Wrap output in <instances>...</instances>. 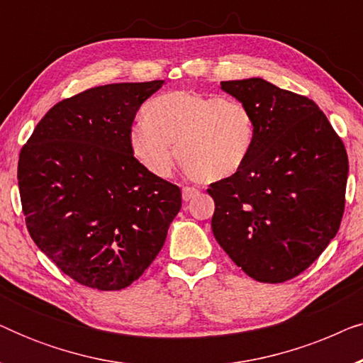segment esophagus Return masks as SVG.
I'll return each instance as SVG.
<instances>
[{"instance_id":"1","label":"esophagus","mask_w":363,"mask_h":363,"mask_svg":"<svg viewBox=\"0 0 363 363\" xmlns=\"http://www.w3.org/2000/svg\"><path fill=\"white\" fill-rule=\"evenodd\" d=\"M198 191L196 188H191V186H183L182 188V198H183V201H190V200H193V198H196L198 196Z\"/></svg>"}]
</instances>
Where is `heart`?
I'll return each mask as SVG.
<instances>
[{
    "instance_id": "heart-1",
    "label": "heart",
    "mask_w": 363,
    "mask_h": 363,
    "mask_svg": "<svg viewBox=\"0 0 363 363\" xmlns=\"http://www.w3.org/2000/svg\"><path fill=\"white\" fill-rule=\"evenodd\" d=\"M143 118L130 128L128 142L138 162L157 177L170 175L173 143L185 170L203 183L236 175L255 147L250 108L218 94H162L143 107Z\"/></svg>"
}]
</instances>
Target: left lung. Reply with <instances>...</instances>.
<instances>
[{"label":"left lung","mask_w":363,"mask_h":363,"mask_svg":"<svg viewBox=\"0 0 363 363\" xmlns=\"http://www.w3.org/2000/svg\"><path fill=\"white\" fill-rule=\"evenodd\" d=\"M250 108L255 147L236 175L211 183V230L226 255L259 282L306 271L339 231L349 158L311 99L261 77L221 82Z\"/></svg>","instance_id":"obj_1"}]
</instances>
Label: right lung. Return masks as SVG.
Masks as SVG:
<instances>
[{"label": "right lung", "mask_w": 363, "mask_h": 363, "mask_svg": "<svg viewBox=\"0 0 363 363\" xmlns=\"http://www.w3.org/2000/svg\"><path fill=\"white\" fill-rule=\"evenodd\" d=\"M163 81L87 89L57 102L21 148L18 185L29 235L64 274L121 291L152 264L182 191L148 172L128 142Z\"/></svg>", "instance_id": "obj_1"}]
</instances>
